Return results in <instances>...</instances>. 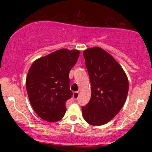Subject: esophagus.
Here are the masks:
<instances>
[{"label": "esophagus", "mask_w": 152, "mask_h": 152, "mask_svg": "<svg viewBox=\"0 0 152 152\" xmlns=\"http://www.w3.org/2000/svg\"><path fill=\"white\" fill-rule=\"evenodd\" d=\"M78 96H79V92L78 91L74 92L73 97H74V99H75V100H77V99H78Z\"/></svg>", "instance_id": "1"}]
</instances>
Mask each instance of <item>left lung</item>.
Masks as SVG:
<instances>
[{"mask_svg":"<svg viewBox=\"0 0 152 152\" xmlns=\"http://www.w3.org/2000/svg\"><path fill=\"white\" fill-rule=\"evenodd\" d=\"M83 57L91 96L82 106V114L87 123L101 126L111 121L123 107L129 91L128 78L119 64L102 48L85 50Z\"/></svg>","mask_w":152,"mask_h":152,"instance_id":"left-lung-1","label":"left lung"}]
</instances>
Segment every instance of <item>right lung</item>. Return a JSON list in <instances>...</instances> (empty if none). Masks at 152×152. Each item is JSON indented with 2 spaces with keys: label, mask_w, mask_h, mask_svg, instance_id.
<instances>
[{
  "label": "right lung",
  "mask_w": 152,
  "mask_h": 152,
  "mask_svg": "<svg viewBox=\"0 0 152 152\" xmlns=\"http://www.w3.org/2000/svg\"><path fill=\"white\" fill-rule=\"evenodd\" d=\"M79 50L62 48L33 63L26 86L31 106L42 119L61 120L65 114L66 102L71 99L69 74L77 62Z\"/></svg>",
  "instance_id": "obj_1"
}]
</instances>
